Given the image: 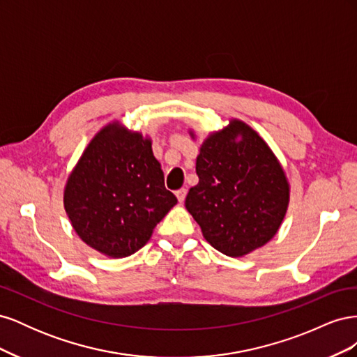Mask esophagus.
I'll return each instance as SVG.
<instances>
[{
    "label": "esophagus",
    "instance_id": "esophagus-1",
    "mask_svg": "<svg viewBox=\"0 0 357 357\" xmlns=\"http://www.w3.org/2000/svg\"><path fill=\"white\" fill-rule=\"evenodd\" d=\"M186 195H188V189H178V190L176 192V197H177L178 202L185 201V199H186Z\"/></svg>",
    "mask_w": 357,
    "mask_h": 357
}]
</instances>
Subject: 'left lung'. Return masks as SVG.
<instances>
[{
    "label": "left lung",
    "instance_id": "obj_1",
    "mask_svg": "<svg viewBox=\"0 0 357 357\" xmlns=\"http://www.w3.org/2000/svg\"><path fill=\"white\" fill-rule=\"evenodd\" d=\"M195 139V132L189 131ZM199 181L186 208L215 250L243 257L274 238L286 215L290 185L274 152L240 119L204 139L197 158Z\"/></svg>",
    "mask_w": 357,
    "mask_h": 357
}]
</instances>
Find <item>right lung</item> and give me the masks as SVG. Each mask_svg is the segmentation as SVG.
Listing matches in <instances>:
<instances>
[{
    "instance_id": "1",
    "label": "right lung",
    "mask_w": 357,
    "mask_h": 357,
    "mask_svg": "<svg viewBox=\"0 0 357 357\" xmlns=\"http://www.w3.org/2000/svg\"><path fill=\"white\" fill-rule=\"evenodd\" d=\"M177 204L165 189L152 139L119 121L93 135L63 189V207L83 243L113 259L144 247Z\"/></svg>"
}]
</instances>
